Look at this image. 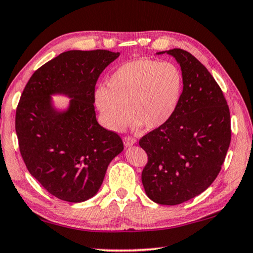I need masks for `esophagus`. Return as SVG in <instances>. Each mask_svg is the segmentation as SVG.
<instances>
[{
	"label": "esophagus",
	"instance_id": "esophagus-1",
	"mask_svg": "<svg viewBox=\"0 0 253 253\" xmlns=\"http://www.w3.org/2000/svg\"><path fill=\"white\" fill-rule=\"evenodd\" d=\"M136 143V138L131 137V136H125L124 137V144H125L126 147H130L131 145H134Z\"/></svg>",
	"mask_w": 253,
	"mask_h": 253
}]
</instances>
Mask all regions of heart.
<instances>
[{"instance_id": "obj_1", "label": "heart", "mask_w": 253, "mask_h": 253, "mask_svg": "<svg viewBox=\"0 0 253 253\" xmlns=\"http://www.w3.org/2000/svg\"><path fill=\"white\" fill-rule=\"evenodd\" d=\"M182 89L183 76L177 65L142 58L119 66L108 79L107 89L98 87L94 99L109 129L122 130L131 115L136 127L152 130L173 117Z\"/></svg>"}]
</instances>
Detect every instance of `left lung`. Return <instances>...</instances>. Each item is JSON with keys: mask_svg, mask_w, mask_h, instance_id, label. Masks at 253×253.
<instances>
[{"mask_svg": "<svg viewBox=\"0 0 253 253\" xmlns=\"http://www.w3.org/2000/svg\"><path fill=\"white\" fill-rule=\"evenodd\" d=\"M167 54L181 67V100L169 123L139 139L147 154L142 182L153 202L179 205L218 175L231 143V117L217 82L195 56L180 48Z\"/></svg>", "mask_w": 253, "mask_h": 253, "instance_id": "left-lung-1", "label": "left lung"}]
</instances>
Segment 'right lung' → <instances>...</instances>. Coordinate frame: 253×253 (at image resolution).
Returning <instances> with one entry per match:
<instances>
[{"mask_svg":"<svg viewBox=\"0 0 253 253\" xmlns=\"http://www.w3.org/2000/svg\"><path fill=\"white\" fill-rule=\"evenodd\" d=\"M119 53L69 50L31 75L15 112L20 153L28 171L58 199L81 203L101 187L107 168L124 150L120 136L100 126L94 87ZM51 94L71 98L66 111L51 105Z\"/></svg>","mask_w":253,"mask_h":253,"instance_id":"obj_1","label":"right lung"}]
</instances>
